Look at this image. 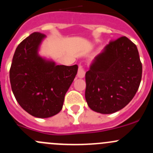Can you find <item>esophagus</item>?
<instances>
[{
	"instance_id": "obj_1",
	"label": "esophagus",
	"mask_w": 153,
	"mask_h": 153,
	"mask_svg": "<svg viewBox=\"0 0 153 153\" xmlns=\"http://www.w3.org/2000/svg\"><path fill=\"white\" fill-rule=\"evenodd\" d=\"M85 75V71H84V67L80 65L79 67H78V74H77V76L80 78H83Z\"/></svg>"
}]
</instances>
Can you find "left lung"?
I'll return each mask as SVG.
<instances>
[{
  "label": "left lung",
  "instance_id": "8db88e82",
  "mask_svg": "<svg viewBox=\"0 0 153 153\" xmlns=\"http://www.w3.org/2000/svg\"><path fill=\"white\" fill-rule=\"evenodd\" d=\"M141 76L142 64L136 45L125 36L110 41L86 72L88 106L102 114L123 109L135 96Z\"/></svg>",
  "mask_w": 153,
  "mask_h": 153
}]
</instances>
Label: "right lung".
<instances>
[{"instance_id": "1", "label": "right lung", "mask_w": 153, "mask_h": 153, "mask_svg": "<svg viewBox=\"0 0 153 153\" xmlns=\"http://www.w3.org/2000/svg\"><path fill=\"white\" fill-rule=\"evenodd\" d=\"M46 35L33 32L16 48L10 70L12 92L19 105L32 116L52 117L61 110L78 65H56L38 55Z\"/></svg>"}]
</instances>
